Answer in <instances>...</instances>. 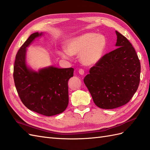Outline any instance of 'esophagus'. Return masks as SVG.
I'll use <instances>...</instances> for the list:
<instances>
[{"mask_svg":"<svg viewBox=\"0 0 150 150\" xmlns=\"http://www.w3.org/2000/svg\"><path fill=\"white\" fill-rule=\"evenodd\" d=\"M79 74H81V75H83L84 73H85V72H84L83 69H79Z\"/></svg>","mask_w":150,"mask_h":150,"instance_id":"obj_1","label":"esophagus"}]
</instances>
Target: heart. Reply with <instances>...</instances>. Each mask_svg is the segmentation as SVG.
I'll use <instances>...</instances> for the list:
<instances>
[{
  "label": "heart",
  "mask_w": 150,
  "mask_h": 150,
  "mask_svg": "<svg viewBox=\"0 0 150 150\" xmlns=\"http://www.w3.org/2000/svg\"><path fill=\"white\" fill-rule=\"evenodd\" d=\"M106 46V39L104 35L94 33H86L73 38L66 42L65 50L58 53L64 59H69L71 55L79 54V60L85 65L97 63L103 57Z\"/></svg>",
  "instance_id": "obj_1"
}]
</instances>
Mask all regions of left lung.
Wrapping results in <instances>:
<instances>
[{
  "instance_id": "left-lung-1",
  "label": "left lung",
  "mask_w": 150,
  "mask_h": 150,
  "mask_svg": "<svg viewBox=\"0 0 150 150\" xmlns=\"http://www.w3.org/2000/svg\"><path fill=\"white\" fill-rule=\"evenodd\" d=\"M116 34L117 48L104 54L84 78L94 103L102 109L129 103L140 82L141 64L136 50L125 36Z\"/></svg>"
}]
</instances>
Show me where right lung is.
Here are the masks:
<instances>
[{
  "mask_svg": "<svg viewBox=\"0 0 150 150\" xmlns=\"http://www.w3.org/2000/svg\"><path fill=\"white\" fill-rule=\"evenodd\" d=\"M42 33L30 35L20 47L14 62L13 78L17 92L28 109L46 116L64 112L69 104L68 81L74 69L49 67L38 72L26 64V49Z\"/></svg>",
  "mask_w": 150,
  "mask_h": 150,
  "instance_id": "right-lung-1",
  "label": "right lung"
}]
</instances>
